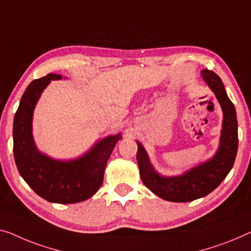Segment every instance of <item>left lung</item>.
Here are the masks:
<instances>
[{
    "label": "left lung",
    "instance_id": "8db88e82",
    "mask_svg": "<svg viewBox=\"0 0 251 251\" xmlns=\"http://www.w3.org/2000/svg\"><path fill=\"white\" fill-rule=\"evenodd\" d=\"M201 74L215 95L223 113L220 145L215 154L184 174L167 177L154 169L143 145L136 141V159L142 181L153 194L164 201L186 203L208 195L226 179L237 156L238 121L234 104L227 97L218 74L209 70L201 71Z\"/></svg>",
    "mask_w": 251,
    "mask_h": 251
}]
</instances>
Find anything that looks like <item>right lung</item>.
Returning <instances> with one entry per match:
<instances>
[{
    "label": "right lung",
    "mask_w": 251,
    "mask_h": 251,
    "mask_svg": "<svg viewBox=\"0 0 251 251\" xmlns=\"http://www.w3.org/2000/svg\"><path fill=\"white\" fill-rule=\"evenodd\" d=\"M61 74L33 80L25 89L13 121V154L19 174L37 195L50 203L73 204L98 192L107 161L122 134L102 138L73 160H56L37 149L32 135L33 110L50 81Z\"/></svg>",
    "instance_id": "right-lung-1"
}]
</instances>
